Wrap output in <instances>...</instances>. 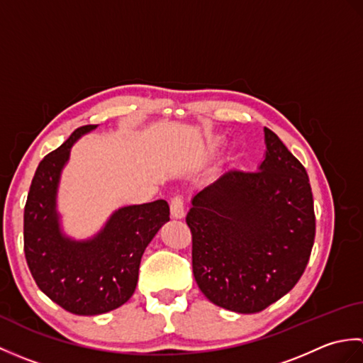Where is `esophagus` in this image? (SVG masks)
<instances>
[{
    "instance_id": "obj_1",
    "label": "esophagus",
    "mask_w": 363,
    "mask_h": 363,
    "mask_svg": "<svg viewBox=\"0 0 363 363\" xmlns=\"http://www.w3.org/2000/svg\"><path fill=\"white\" fill-rule=\"evenodd\" d=\"M169 212H172L173 218H184L186 215V209H184V199L181 195H174L169 199Z\"/></svg>"
}]
</instances>
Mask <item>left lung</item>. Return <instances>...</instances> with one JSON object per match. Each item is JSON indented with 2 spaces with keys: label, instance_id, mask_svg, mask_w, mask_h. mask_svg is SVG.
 <instances>
[{
  "label": "left lung",
  "instance_id": "left-lung-1",
  "mask_svg": "<svg viewBox=\"0 0 363 363\" xmlns=\"http://www.w3.org/2000/svg\"><path fill=\"white\" fill-rule=\"evenodd\" d=\"M257 172L229 169L194 198L186 223L191 267L206 298L256 313L295 287L315 240L309 176L272 129Z\"/></svg>",
  "mask_w": 363,
  "mask_h": 363
}]
</instances>
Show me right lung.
I'll use <instances>...</instances> for the list:
<instances>
[{"mask_svg":"<svg viewBox=\"0 0 363 363\" xmlns=\"http://www.w3.org/2000/svg\"><path fill=\"white\" fill-rule=\"evenodd\" d=\"M95 128H78L42 159L23 218L25 256L35 284L51 301L76 315L106 313L133 296L145 248L169 220L167 201L157 199L115 212L94 240L78 243L60 234L54 207L60 169L76 138Z\"/></svg>","mask_w":363,"mask_h":363,"instance_id":"add662e5","label":"right lung"}]
</instances>
